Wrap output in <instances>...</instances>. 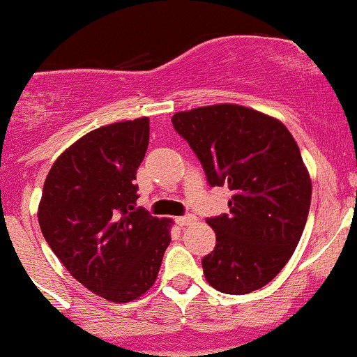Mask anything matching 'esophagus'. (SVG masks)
Returning a JSON list of instances; mask_svg holds the SVG:
<instances>
[{
  "label": "esophagus",
  "mask_w": 357,
  "mask_h": 357,
  "mask_svg": "<svg viewBox=\"0 0 357 357\" xmlns=\"http://www.w3.org/2000/svg\"><path fill=\"white\" fill-rule=\"evenodd\" d=\"M196 216L194 215H185V216H178L177 218V223L180 227H187V225H190V223H194L196 222Z\"/></svg>",
  "instance_id": "1"
}]
</instances>
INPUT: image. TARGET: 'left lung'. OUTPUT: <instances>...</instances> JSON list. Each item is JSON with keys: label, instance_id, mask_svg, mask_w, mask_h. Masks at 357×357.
<instances>
[{"label": "left lung", "instance_id": "obj_1", "mask_svg": "<svg viewBox=\"0 0 357 357\" xmlns=\"http://www.w3.org/2000/svg\"><path fill=\"white\" fill-rule=\"evenodd\" d=\"M211 185H229V215L206 220L216 245L203 258L206 282L225 294L270 284L292 258L311 204L299 146L275 116L234 102L172 116Z\"/></svg>", "mask_w": 357, "mask_h": 357}]
</instances>
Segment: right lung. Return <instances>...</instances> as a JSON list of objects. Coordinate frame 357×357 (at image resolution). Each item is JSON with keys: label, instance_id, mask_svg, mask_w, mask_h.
<instances>
[{"label": "right lung", "instance_id": "1", "mask_svg": "<svg viewBox=\"0 0 357 357\" xmlns=\"http://www.w3.org/2000/svg\"><path fill=\"white\" fill-rule=\"evenodd\" d=\"M149 119L99 127L68 146L44 180L43 235L77 282L112 303H130L156 282L174 220L135 208Z\"/></svg>", "mask_w": 357, "mask_h": 357}]
</instances>
